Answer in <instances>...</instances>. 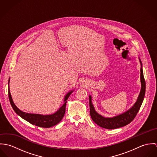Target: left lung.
Here are the masks:
<instances>
[{
  "label": "left lung",
  "instance_id": "1",
  "mask_svg": "<svg viewBox=\"0 0 157 157\" xmlns=\"http://www.w3.org/2000/svg\"><path fill=\"white\" fill-rule=\"evenodd\" d=\"M139 60L141 64L140 80L141 88L136 101L129 110L121 114L111 118L103 117L95 111L92 103V97L90 95V115L93 121H94L99 126L108 129H117L128 124L134 119L142 105L146 91V82L144 78L141 61L140 58Z\"/></svg>",
  "mask_w": 157,
  "mask_h": 157
}]
</instances>
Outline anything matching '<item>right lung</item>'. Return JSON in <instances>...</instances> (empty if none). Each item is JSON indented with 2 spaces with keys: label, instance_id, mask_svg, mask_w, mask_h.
I'll return each instance as SVG.
<instances>
[{
  "label": "right lung",
  "instance_id": "obj_1",
  "mask_svg": "<svg viewBox=\"0 0 157 157\" xmlns=\"http://www.w3.org/2000/svg\"><path fill=\"white\" fill-rule=\"evenodd\" d=\"M9 83L10 79L8 81V97L9 100L11 103V105L14 109L16 113L19 115L23 119L25 120L26 121H28L32 124L36 125L37 126L42 127V128H51L57 124L63 118L64 115L65 113V109H66V105L67 102V98L71 93L73 92V90L67 92V94L65 95L64 98V103L62 106L54 113L51 115H41V114H35V113H29L26 112H22L19 109L17 108V106L14 103L11 93L9 89Z\"/></svg>",
  "mask_w": 157,
  "mask_h": 157
}]
</instances>
